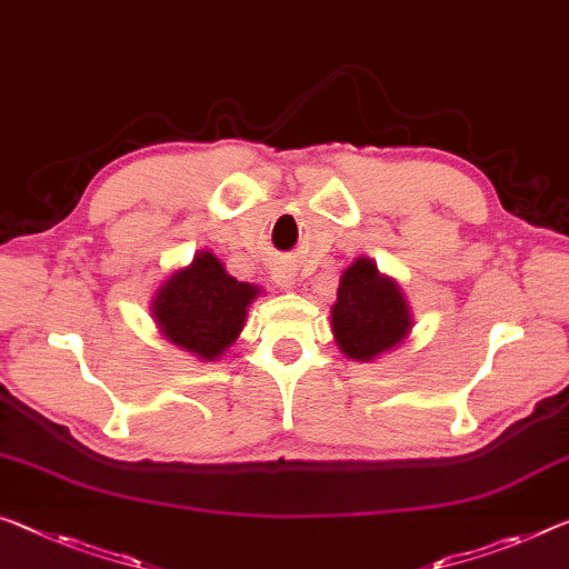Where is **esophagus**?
Instances as JSON below:
<instances>
[{
	"instance_id": "esophagus-1",
	"label": "esophagus",
	"mask_w": 569,
	"mask_h": 569,
	"mask_svg": "<svg viewBox=\"0 0 569 569\" xmlns=\"http://www.w3.org/2000/svg\"><path fill=\"white\" fill-rule=\"evenodd\" d=\"M274 282L279 284V290H295V274L287 272V269H277Z\"/></svg>"
}]
</instances>
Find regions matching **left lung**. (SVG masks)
<instances>
[{
  "label": "left lung",
  "instance_id": "obj_1",
  "mask_svg": "<svg viewBox=\"0 0 569 569\" xmlns=\"http://www.w3.org/2000/svg\"><path fill=\"white\" fill-rule=\"evenodd\" d=\"M330 328L340 353L371 363L405 343L415 318L397 279L381 274L373 259L358 257L340 274Z\"/></svg>",
  "mask_w": 569,
  "mask_h": 569
}]
</instances>
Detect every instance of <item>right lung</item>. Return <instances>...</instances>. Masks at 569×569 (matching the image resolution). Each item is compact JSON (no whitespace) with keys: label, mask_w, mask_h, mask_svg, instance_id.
I'll list each match as a JSON object with an SVG mask.
<instances>
[{"label":"right lung","mask_w":569,"mask_h":569,"mask_svg":"<svg viewBox=\"0 0 569 569\" xmlns=\"http://www.w3.org/2000/svg\"><path fill=\"white\" fill-rule=\"evenodd\" d=\"M259 295L261 287L239 282L213 251L200 249L188 267H178L157 287L150 312L164 340L198 361H216L239 340Z\"/></svg>","instance_id":"right-lung-1"}]
</instances>
